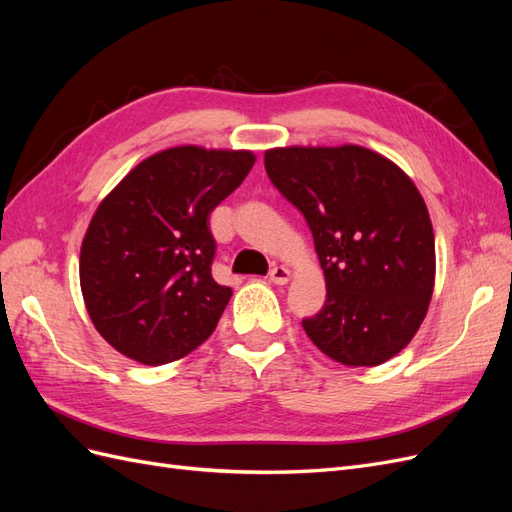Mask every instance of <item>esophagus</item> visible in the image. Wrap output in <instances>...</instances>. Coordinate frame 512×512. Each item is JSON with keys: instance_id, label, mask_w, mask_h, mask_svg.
Here are the masks:
<instances>
[{"instance_id": "34e87169", "label": "esophagus", "mask_w": 512, "mask_h": 512, "mask_svg": "<svg viewBox=\"0 0 512 512\" xmlns=\"http://www.w3.org/2000/svg\"><path fill=\"white\" fill-rule=\"evenodd\" d=\"M269 282H271V284H275V286H284V284H288V282H290V271H288L286 267H282V265L273 267V269H271V273H269Z\"/></svg>"}]
</instances>
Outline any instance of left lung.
<instances>
[{
    "mask_svg": "<svg viewBox=\"0 0 512 512\" xmlns=\"http://www.w3.org/2000/svg\"><path fill=\"white\" fill-rule=\"evenodd\" d=\"M271 183L312 230L327 301L303 320L329 359L374 367L416 335L436 282V239L412 179L361 145L265 151Z\"/></svg>",
    "mask_w": 512,
    "mask_h": 512,
    "instance_id": "left-lung-1",
    "label": "left lung"
}]
</instances>
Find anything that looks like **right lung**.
<instances>
[{
    "instance_id": "add662e5",
    "label": "right lung",
    "mask_w": 512,
    "mask_h": 512,
    "mask_svg": "<svg viewBox=\"0 0 512 512\" xmlns=\"http://www.w3.org/2000/svg\"><path fill=\"white\" fill-rule=\"evenodd\" d=\"M254 162L247 149L170 147L136 164L102 200L79 273L87 314L117 352L164 365L218 327L232 290L211 275L207 218Z\"/></svg>"
}]
</instances>
